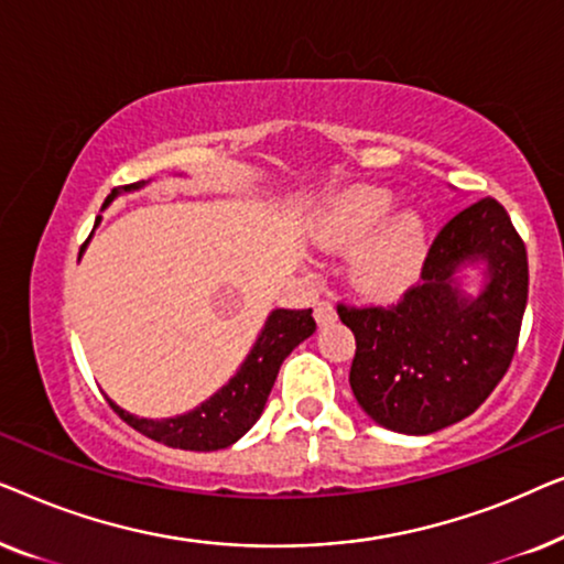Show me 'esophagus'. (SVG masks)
I'll return each instance as SVG.
<instances>
[{
  "label": "esophagus",
  "instance_id": "esophagus-1",
  "mask_svg": "<svg viewBox=\"0 0 564 564\" xmlns=\"http://www.w3.org/2000/svg\"><path fill=\"white\" fill-rule=\"evenodd\" d=\"M336 321V307L328 303V300H323V303L315 305V323L318 326H328V323Z\"/></svg>",
  "mask_w": 564,
  "mask_h": 564
}]
</instances>
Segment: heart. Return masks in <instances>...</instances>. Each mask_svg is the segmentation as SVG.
I'll use <instances>...</instances> for the list:
<instances>
[{
    "mask_svg": "<svg viewBox=\"0 0 564 564\" xmlns=\"http://www.w3.org/2000/svg\"><path fill=\"white\" fill-rule=\"evenodd\" d=\"M395 195L357 187L336 199L315 226V243L330 253H351L349 280L372 300L400 297L426 264L429 230L415 210H395Z\"/></svg>",
    "mask_w": 564,
    "mask_h": 564,
    "instance_id": "b5f03b06",
    "label": "heart"
}]
</instances>
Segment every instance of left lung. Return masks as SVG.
Segmentation results:
<instances>
[{"label":"left lung","mask_w":564,"mask_h":564,"mask_svg":"<svg viewBox=\"0 0 564 564\" xmlns=\"http://www.w3.org/2000/svg\"><path fill=\"white\" fill-rule=\"evenodd\" d=\"M469 265L484 274L477 296L460 288ZM527 297V246L506 207L485 197L454 215L398 305H338L357 338L349 384L361 411L411 436L467 419L511 365Z\"/></svg>","instance_id":"left-lung-1"}]
</instances>
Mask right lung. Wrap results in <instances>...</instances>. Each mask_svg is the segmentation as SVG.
Segmentation results:
<instances>
[{
    "label": "right lung",
    "instance_id": "obj_1",
    "mask_svg": "<svg viewBox=\"0 0 564 564\" xmlns=\"http://www.w3.org/2000/svg\"><path fill=\"white\" fill-rule=\"evenodd\" d=\"M145 182H135L126 187V192L141 189ZM118 197V189L107 197V203ZM105 203V207H107ZM97 218L95 226H99ZM87 246V243H84ZM315 321L313 311H288V307H276L269 313V318L261 328L257 344L251 346L249 357L238 367V372L223 384V388L199 403L195 411L172 415V419H138V415L128 413L126 408L112 405V411L120 415L128 426L141 431L143 436L161 442L174 449H189V452H215L226 449V446L236 444L259 415L264 413L267 398L274 388L276 372H280L282 361L290 357V351L297 344H303L307 336H313Z\"/></svg>",
    "mask_w": 564,
    "mask_h": 564
}]
</instances>
